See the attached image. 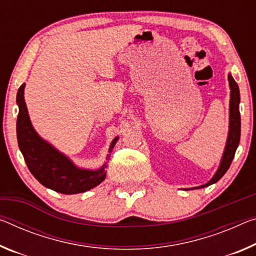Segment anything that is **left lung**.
<instances>
[{"label": "left lung", "mask_w": 256, "mask_h": 256, "mask_svg": "<svg viewBox=\"0 0 256 256\" xmlns=\"http://www.w3.org/2000/svg\"><path fill=\"white\" fill-rule=\"evenodd\" d=\"M229 88H230V102H229V132L228 138H226V142L224 147V152L221 158L220 165L214 173L208 182L205 184L194 186V188H186L184 190H192V189H200L208 186L210 184H216L221 178L224 176L226 172L230 168L231 162L234 157V152L238 148L239 140H240V114H239V104H240V93H239V88L236 80L231 74L228 75Z\"/></svg>", "instance_id": "left-lung-1"}]
</instances>
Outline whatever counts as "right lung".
Instances as JSON below:
<instances>
[{
    "label": "right lung",
    "instance_id": "right-lung-1",
    "mask_svg": "<svg viewBox=\"0 0 256 256\" xmlns=\"http://www.w3.org/2000/svg\"><path fill=\"white\" fill-rule=\"evenodd\" d=\"M25 83L19 88L17 93V104L19 114L17 118V139L30 173L40 184L56 192L74 194L85 192L94 188L106 179L107 162L98 170L82 168L72 163L70 157L59 152L48 144L35 131L28 115L25 102ZM118 136L114 138L109 146V160L110 152Z\"/></svg>",
    "mask_w": 256,
    "mask_h": 256
}]
</instances>
